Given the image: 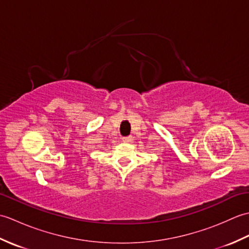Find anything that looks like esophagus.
I'll use <instances>...</instances> for the list:
<instances>
[{"mask_svg":"<svg viewBox=\"0 0 249 249\" xmlns=\"http://www.w3.org/2000/svg\"><path fill=\"white\" fill-rule=\"evenodd\" d=\"M134 140L133 136H127V137H122V141L124 142H131Z\"/></svg>","mask_w":249,"mask_h":249,"instance_id":"1","label":"esophagus"}]
</instances>
